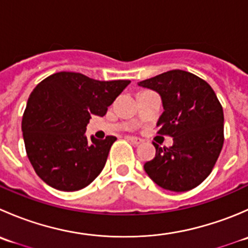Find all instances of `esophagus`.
<instances>
[{"label": "esophagus", "mask_w": 248, "mask_h": 248, "mask_svg": "<svg viewBox=\"0 0 248 248\" xmlns=\"http://www.w3.org/2000/svg\"><path fill=\"white\" fill-rule=\"evenodd\" d=\"M128 139H129V141L133 142L134 145H140L142 141H144V140L140 139V138H137V137H128Z\"/></svg>", "instance_id": "1"}]
</instances>
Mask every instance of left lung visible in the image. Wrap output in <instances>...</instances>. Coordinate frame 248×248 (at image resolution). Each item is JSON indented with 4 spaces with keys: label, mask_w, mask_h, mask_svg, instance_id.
<instances>
[{
    "label": "left lung",
    "mask_w": 248,
    "mask_h": 248,
    "mask_svg": "<svg viewBox=\"0 0 248 248\" xmlns=\"http://www.w3.org/2000/svg\"><path fill=\"white\" fill-rule=\"evenodd\" d=\"M161 96L164 111L157 127L174 144L162 149L144 164L150 179L172 192H186L210 175L223 146V109L205 80L189 72L174 69L138 82Z\"/></svg>",
    "instance_id": "left-lung-1"
}]
</instances>
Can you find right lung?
Segmentation results:
<instances>
[{"label":"right lung","mask_w":248,"mask_h":248,"mask_svg":"<svg viewBox=\"0 0 248 248\" xmlns=\"http://www.w3.org/2000/svg\"><path fill=\"white\" fill-rule=\"evenodd\" d=\"M129 80L99 81L74 72L46 78L31 92L21 129L27 157L46 184L72 192L89 186L106 166L116 138L85 136L93 115L104 116Z\"/></svg>","instance_id":"obj_1"}]
</instances>
